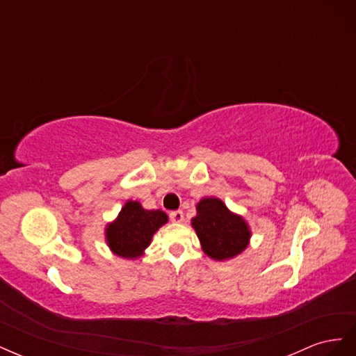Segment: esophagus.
I'll return each instance as SVG.
<instances>
[{
	"instance_id": "34e87169",
	"label": "esophagus",
	"mask_w": 356,
	"mask_h": 356,
	"mask_svg": "<svg viewBox=\"0 0 356 356\" xmlns=\"http://www.w3.org/2000/svg\"><path fill=\"white\" fill-rule=\"evenodd\" d=\"M169 217H170V221H172V222H177V224L184 221V213H182V211H174V212H170Z\"/></svg>"
}]
</instances>
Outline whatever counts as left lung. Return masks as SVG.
<instances>
[{
    "instance_id": "left-lung-1",
    "label": "left lung",
    "mask_w": 356,
    "mask_h": 356,
    "mask_svg": "<svg viewBox=\"0 0 356 356\" xmlns=\"http://www.w3.org/2000/svg\"><path fill=\"white\" fill-rule=\"evenodd\" d=\"M196 211V217L191 218V227L200 241L202 251L212 260H232L250 245L252 236L250 224L242 215L232 212L220 197L200 199Z\"/></svg>"
}]
</instances>
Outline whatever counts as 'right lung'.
Wrapping results in <instances>:
<instances>
[{
    "mask_svg": "<svg viewBox=\"0 0 356 356\" xmlns=\"http://www.w3.org/2000/svg\"><path fill=\"white\" fill-rule=\"evenodd\" d=\"M168 220L163 211H148L139 202L127 200L115 220L105 225V242L114 255L136 260L145 254L154 233Z\"/></svg>",
    "mask_w": 356,
    "mask_h": 356,
    "instance_id": "right-lung-1",
    "label": "right lung"
}]
</instances>
